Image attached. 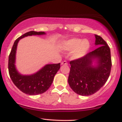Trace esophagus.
I'll list each match as a JSON object with an SVG mask.
<instances>
[{
    "mask_svg": "<svg viewBox=\"0 0 122 122\" xmlns=\"http://www.w3.org/2000/svg\"><path fill=\"white\" fill-rule=\"evenodd\" d=\"M61 65H68V62L66 61H64L61 62Z\"/></svg>",
    "mask_w": 122,
    "mask_h": 122,
    "instance_id": "1",
    "label": "esophagus"
}]
</instances>
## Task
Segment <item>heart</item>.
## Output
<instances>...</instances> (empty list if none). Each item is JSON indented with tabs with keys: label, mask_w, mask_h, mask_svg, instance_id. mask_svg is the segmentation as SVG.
<instances>
[{
	"label": "heart",
	"mask_w": 122,
	"mask_h": 122,
	"mask_svg": "<svg viewBox=\"0 0 122 122\" xmlns=\"http://www.w3.org/2000/svg\"><path fill=\"white\" fill-rule=\"evenodd\" d=\"M90 42L87 39L81 40L73 38L64 42L62 49L65 51H73L72 57L73 59H79L84 57L90 48Z\"/></svg>",
	"instance_id": "1"
}]
</instances>
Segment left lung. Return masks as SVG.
<instances>
[{"label": "left lung", "instance_id": "left-lung-1", "mask_svg": "<svg viewBox=\"0 0 122 122\" xmlns=\"http://www.w3.org/2000/svg\"><path fill=\"white\" fill-rule=\"evenodd\" d=\"M95 36V44L99 47L70 62L68 83L75 93L81 96H89L98 91L107 81L111 69L110 47L101 37Z\"/></svg>", "mask_w": 122, "mask_h": 122}]
</instances>
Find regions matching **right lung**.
Returning a JSON list of instances; mask_svg holds the SVG:
<instances>
[{"label":"right lung","mask_w":122,"mask_h":122,"mask_svg":"<svg viewBox=\"0 0 122 122\" xmlns=\"http://www.w3.org/2000/svg\"><path fill=\"white\" fill-rule=\"evenodd\" d=\"M43 31H31L25 33L15 40L8 57V72L10 78L15 86L23 93L29 95H37L44 93L52 84L54 76L60 68V63L47 64L35 73L30 75L20 74L15 66L18 43L23 38L31 36H41Z\"/></svg>","instance_id":"obj_1"}]
</instances>
